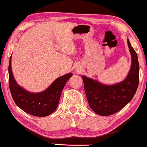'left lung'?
<instances>
[{
	"instance_id": "8db88e82",
	"label": "left lung",
	"mask_w": 147,
	"mask_h": 147,
	"mask_svg": "<svg viewBox=\"0 0 147 147\" xmlns=\"http://www.w3.org/2000/svg\"><path fill=\"white\" fill-rule=\"evenodd\" d=\"M127 43L131 55V66L129 74L122 82L106 85L82 76L89 106L99 115H111L120 111L131 102L138 89L140 70L138 55L129 39Z\"/></svg>"
}]
</instances>
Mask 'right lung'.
Returning a JSON list of instances; mask_svg holds the SVG:
<instances>
[{
	"label": "right lung",
	"instance_id": "obj_1",
	"mask_svg": "<svg viewBox=\"0 0 147 147\" xmlns=\"http://www.w3.org/2000/svg\"><path fill=\"white\" fill-rule=\"evenodd\" d=\"M8 71L10 92L14 102L23 111L38 117L48 116L56 110L64 86L72 75L68 73L61 76L43 92H31L16 83L11 70V56Z\"/></svg>",
	"mask_w": 147,
	"mask_h": 147
}]
</instances>
